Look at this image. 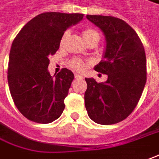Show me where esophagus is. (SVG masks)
Segmentation results:
<instances>
[{
	"mask_svg": "<svg viewBox=\"0 0 159 159\" xmlns=\"http://www.w3.org/2000/svg\"><path fill=\"white\" fill-rule=\"evenodd\" d=\"M75 77L76 79H83L84 78V76L82 75H80V74H75Z\"/></svg>",
	"mask_w": 159,
	"mask_h": 159,
	"instance_id": "obj_1",
	"label": "esophagus"
}]
</instances>
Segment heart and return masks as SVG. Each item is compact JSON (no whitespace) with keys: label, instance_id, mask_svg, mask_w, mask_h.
<instances>
[{"label":"heart","instance_id":"obj_1","mask_svg":"<svg viewBox=\"0 0 159 159\" xmlns=\"http://www.w3.org/2000/svg\"><path fill=\"white\" fill-rule=\"evenodd\" d=\"M98 34L96 31L92 29H85V30L83 31V36H84V40H86L87 38H89V36L93 35V34ZM69 36V31H66L63 33L62 36H61V41H60V46H62L64 43H65L66 39L68 38ZM69 65L70 68H72L73 70H75L76 71H83L86 68V64L83 60L81 59H78V58H75L73 60H71L69 63Z\"/></svg>","mask_w":159,"mask_h":159}]
</instances>
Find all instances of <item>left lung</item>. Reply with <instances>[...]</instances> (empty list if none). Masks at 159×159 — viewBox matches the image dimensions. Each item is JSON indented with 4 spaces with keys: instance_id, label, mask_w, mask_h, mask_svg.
<instances>
[{
    "instance_id": "1",
    "label": "left lung",
    "mask_w": 159,
    "mask_h": 159,
    "mask_svg": "<svg viewBox=\"0 0 159 159\" xmlns=\"http://www.w3.org/2000/svg\"><path fill=\"white\" fill-rule=\"evenodd\" d=\"M102 30L106 48L95 70L108 75L104 83L85 78V107L91 120L114 125L125 120L136 108L146 83V57L136 31L113 16L87 15Z\"/></svg>"
}]
</instances>
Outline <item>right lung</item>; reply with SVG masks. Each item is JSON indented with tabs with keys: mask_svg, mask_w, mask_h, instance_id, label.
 Wrapping results in <instances>:
<instances>
[{
	"mask_svg": "<svg viewBox=\"0 0 159 159\" xmlns=\"http://www.w3.org/2000/svg\"><path fill=\"white\" fill-rule=\"evenodd\" d=\"M83 18V14L43 13L30 20L13 41L7 82L16 108L29 120L48 124L61 116L74 74L64 68L51 76L48 57L58 50L67 29Z\"/></svg>",
	"mask_w": 159,
	"mask_h": 159,
	"instance_id": "right-lung-1",
	"label": "right lung"
}]
</instances>
